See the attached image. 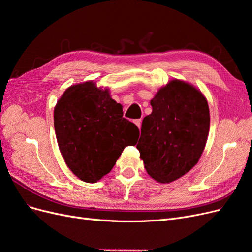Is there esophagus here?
Returning a JSON list of instances; mask_svg holds the SVG:
<instances>
[{
  "mask_svg": "<svg viewBox=\"0 0 252 252\" xmlns=\"http://www.w3.org/2000/svg\"><path fill=\"white\" fill-rule=\"evenodd\" d=\"M134 124L139 127V129L141 128V124H142V120L139 119V120H134Z\"/></svg>",
  "mask_w": 252,
  "mask_h": 252,
  "instance_id": "34e87169",
  "label": "esophagus"
}]
</instances>
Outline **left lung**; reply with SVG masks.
Masks as SVG:
<instances>
[{"label": "left lung", "mask_w": 252, "mask_h": 252, "mask_svg": "<svg viewBox=\"0 0 252 252\" xmlns=\"http://www.w3.org/2000/svg\"><path fill=\"white\" fill-rule=\"evenodd\" d=\"M150 105L136 148L150 177L168 184L199 162L209 133L208 103L201 90L174 79L158 89Z\"/></svg>", "instance_id": "1"}]
</instances>
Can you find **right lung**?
I'll return each mask as SVG.
<instances>
[{"mask_svg": "<svg viewBox=\"0 0 252 252\" xmlns=\"http://www.w3.org/2000/svg\"><path fill=\"white\" fill-rule=\"evenodd\" d=\"M61 155L74 175L96 183L109 173L122 151L134 144L139 128L123 118L109 89L93 81L68 87L53 111Z\"/></svg>", "mask_w": 252, "mask_h": 252, "instance_id": "1", "label": "right lung"}]
</instances>
